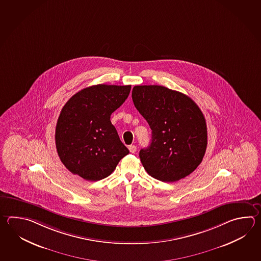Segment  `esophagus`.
<instances>
[{"instance_id": "obj_1", "label": "esophagus", "mask_w": 261, "mask_h": 261, "mask_svg": "<svg viewBox=\"0 0 261 261\" xmlns=\"http://www.w3.org/2000/svg\"><path fill=\"white\" fill-rule=\"evenodd\" d=\"M128 149H129L131 153H135V152L137 151V147H136L135 145H130V146L128 147Z\"/></svg>"}]
</instances>
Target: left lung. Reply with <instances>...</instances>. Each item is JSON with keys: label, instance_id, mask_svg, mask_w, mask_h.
I'll return each instance as SVG.
<instances>
[{"label": "left lung", "instance_id": "8db88e82", "mask_svg": "<svg viewBox=\"0 0 261 261\" xmlns=\"http://www.w3.org/2000/svg\"><path fill=\"white\" fill-rule=\"evenodd\" d=\"M132 99L151 129V142L139 151L147 173L163 182L192 174L207 146L206 122L196 103L161 85L134 86Z\"/></svg>", "mask_w": 261, "mask_h": 261}]
</instances>
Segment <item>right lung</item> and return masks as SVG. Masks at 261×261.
<instances>
[{
    "instance_id": "obj_1",
    "label": "right lung",
    "mask_w": 261,
    "mask_h": 261,
    "mask_svg": "<svg viewBox=\"0 0 261 261\" xmlns=\"http://www.w3.org/2000/svg\"><path fill=\"white\" fill-rule=\"evenodd\" d=\"M131 85H93L71 96L56 126V147L66 168L85 180L110 176L129 153L111 122Z\"/></svg>"
}]
</instances>
